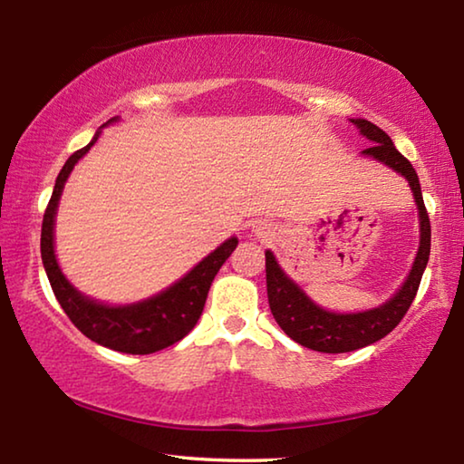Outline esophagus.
<instances>
[{
    "label": "esophagus",
    "mask_w": 464,
    "mask_h": 464,
    "mask_svg": "<svg viewBox=\"0 0 464 464\" xmlns=\"http://www.w3.org/2000/svg\"><path fill=\"white\" fill-rule=\"evenodd\" d=\"M257 231H260V233H264V231H262V229H257Z\"/></svg>",
    "instance_id": "34e87169"
}]
</instances>
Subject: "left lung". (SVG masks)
<instances>
[{
    "mask_svg": "<svg viewBox=\"0 0 464 464\" xmlns=\"http://www.w3.org/2000/svg\"><path fill=\"white\" fill-rule=\"evenodd\" d=\"M360 132L372 140L362 155L384 163L397 174H401L411 186L415 204L420 210V249L415 254V262L403 286L397 290L395 296L376 309L362 313H332L321 309L311 298L303 293L301 286L290 280L276 262L272 251H266V286H268V303L276 324L288 337L296 343L325 354H342V352H354L364 345L379 342L381 337L391 334L403 319L407 309L411 307L415 295H418L420 282L426 270L430 257V217L423 204L420 178L405 157L397 151L391 137L371 121L352 119Z\"/></svg>",
    "mask_w": 464,
    "mask_h": 464,
    "instance_id": "left-lung-1",
    "label": "left lung"
}]
</instances>
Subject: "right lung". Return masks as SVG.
<instances>
[{"label": "right lung", "instance_id": "1", "mask_svg": "<svg viewBox=\"0 0 464 464\" xmlns=\"http://www.w3.org/2000/svg\"><path fill=\"white\" fill-rule=\"evenodd\" d=\"M114 121L116 116L108 122ZM98 135L100 130L93 135L90 145L75 151L59 171L53 196L43 217V264L63 311L85 337L100 345H106L110 350L124 352V354H153V352L168 348L192 332L196 321L202 315L208 288L213 285L217 272L221 270L227 257L237 247V237L227 239L223 246H218L213 254H208L198 266H194L176 285L161 290L160 295L147 298V301L124 304V307H110V304H102L92 301L90 296H83L80 290L72 286V282L63 276L57 257H54V215H57L63 186H65L69 174H72L75 163L96 143Z\"/></svg>", "mask_w": 464, "mask_h": 464}]
</instances>
